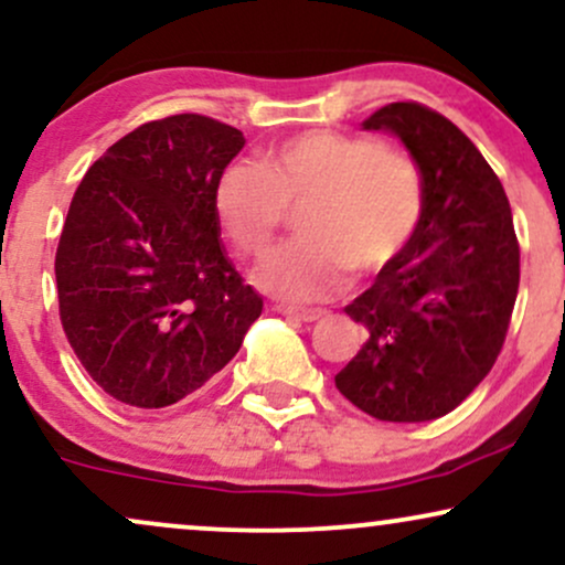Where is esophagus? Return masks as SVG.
<instances>
[{
	"label": "esophagus",
	"mask_w": 565,
	"mask_h": 565,
	"mask_svg": "<svg viewBox=\"0 0 565 565\" xmlns=\"http://www.w3.org/2000/svg\"><path fill=\"white\" fill-rule=\"evenodd\" d=\"M276 310L281 316H289V319H297V321H319L323 316V310H313V308H295V305H276Z\"/></svg>",
	"instance_id": "obj_1"
}]
</instances>
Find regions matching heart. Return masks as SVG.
Returning <instances> with one entry per match:
<instances>
[{"mask_svg": "<svg viewBox=\"0 0 565 565\" xmlns=\"http://www.w3.org/2000/svg\"><path fill=\"white\" fill-rule=\"evenodd\" d=\"M425 178L412 153L364 135L310 129L276 146L260 164L231 161L217 174L212 206L228 242L244 255L268 246L297 212L302 238L268 252L255 281L284 300H327L350 270H391L417 238Z\"/></svg>", "mask_w": 565, "mask_h": 565, "instance_id": "1", "label": "heart"}]
</instances>
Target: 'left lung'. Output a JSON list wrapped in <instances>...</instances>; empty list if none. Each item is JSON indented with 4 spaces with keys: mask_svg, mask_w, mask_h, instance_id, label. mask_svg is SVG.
<instances>
[{
    "mask_svg": "<svg viewBox=\"0 0 565 565\" xmlns=\"http://www.w3.org/2000/svg\"><path fill=\"white\" fill-rule=\"evenodd\" d=\"M391 132L425 178L417 238L345 313L366 342L337 391L382 423H427L476 391L504 345L521 249L510 201L489 161L446 116L391 103L361 125Z\"/></svg>",
    "mask_w": 565,
    "mask_h": 565,
    "instance_id": "1",
    "label": "left lung"
}]
</instances>
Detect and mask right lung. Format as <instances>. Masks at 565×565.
<instances>
[{"instance_id": "1", "label": "right lung", "mask_w": 565, "mask_h": 565, "mask_svg": "<svg viewBox=\"0 0 565 565\" xmlns=\"http://www.w3.org/2000/svg\"><path fill=\"white\" fill-rule=\"evenodd\" d=\"M244 142L210 116L148 121L71 199L55 255L61 323L89 377L121 404H178L260 319L263 297L225 257L212 206Z\"/></svg>"}]
</instances>
